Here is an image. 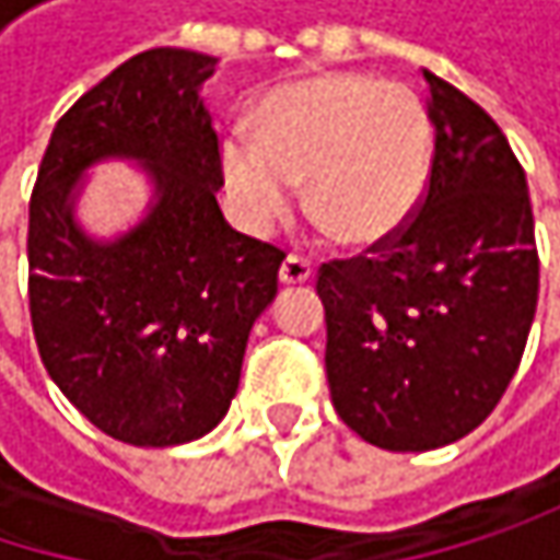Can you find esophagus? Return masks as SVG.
<instances>
[{
	"instance_id": "esophagus-1",
	"label": "esophagus",
	"mask_w": 560,
	"mask_h": 560,
	"mask_svg": "<svg viewBox=\"0 0 560 560\" xmlns=\"http://www.w3.org/2000/svg\"><path fill=\"white\" fill-rule=\"evenodd\" d=\"M311 279H314V269H311V262H307V259L288 256V259L281 262V269H279L281 284H304V281H311Z\"/></svg>"
}]
</instances>
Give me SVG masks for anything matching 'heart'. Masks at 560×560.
<instances>
[{
	"label": "heart",
	"instance_id": "b5f03b06",
	"mask_svg": "<svg viewBox=\"0 0 560 560\" xmlns=\"http://www.w3.org/2000/svg\"><path fill=\"white\" fill-rule=\"evenodd\" d=\"M434 165L421 96L370 73L281 83L256 109V136H230L220 171L236 220L269 233L307 185V210L347 246H383L415 217Z\"/></svg>",
	"mask_w": 560,
	"mask_h": 560
}]
</instances>
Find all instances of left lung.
<instances>
[{"instance_id":"obj_1","label":"left lung","mask_w":560,"mask_h":560,"mask_svg":"<svg viewBox=\"0 0 560 560\" xmlns=\"http://www.w3.org/2000/svg\"><path fill=\"white\" fill-rule=\"evenodd\" d=\"M424 80L434 165L418 217L317 279L337 415L363 441L411 454L487 421L538 304L525 171L470 96L428 70Z\"/></svg>"}]
</instances>
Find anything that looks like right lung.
<instances>
[{"label":"right lung","mask_w":560,"mask_h":560,"mask_svg":"<svg viewBox=\"0 0 560 560\" xmlns=\"http://www.w3.org/2000/svg\"><path fill=\"white\" fill-rule=\"evenodd\" d=\"M217 57L152 48L119 63L55 126L28 207V304L57 389L103 434L174 447L210 434L240 389L249 330L284 253L217 203L220 145L203 83ZM132 161L153 194L113 237L82 226L85 171Z\"/></svg>","instance_id":"obj_1"}]
</instances>
